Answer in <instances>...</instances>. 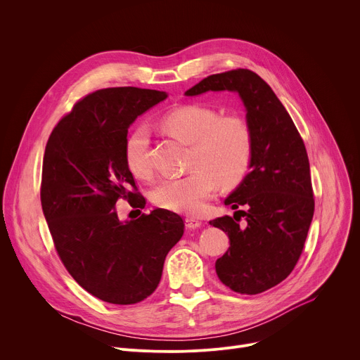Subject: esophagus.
I'll use <instances>...</instances> for the list:
<instances>
[{
	"mask_svg": "<svg viewBox=\"0 0 360 360\" xmlns=\"http://www.w3.org/2000/svg\"><path fill=\"white\" fill-rule=\"evenodd\" d=\"M185 225L188 229H196L202 225V222L199 219H195V218H186L185 219Z\"/></svg>",
	"mask_w": 360,
	"mask_h": 360,
	"instance_id": "34e87169",
	"label": "esophagus"
}]
</instances>
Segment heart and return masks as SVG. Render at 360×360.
<instances>
[{"instance_id":"heart-1","label":"heart","mask_w":360,"mask_h":360,"mask_svg":"<svg viewBox=\"0 0 360 360\" xmlns=\"http://www.w3.org/2000/svg\"><path fill=\"white\" fill-rule=\"evenodd\" d=\"M161 127L178 141L191 145L188 175L165 179L152 191L160 208L196 215L214 195L217 182L229 188L245 176L253 150V135L248 121L239 115H225L202 105H182L161 118ZM149 131L139 125L125 141V164L139 176L149 175L146 149Z\"/></svg>"}]
</instances>
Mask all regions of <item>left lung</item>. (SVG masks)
Masks as SVG:
<instances>
[{"label": "left lung", "mask_w": 360, "mask_h": 360, "mask_svg": "<svg viewBox=\"0 0 360 360\" xmlns=\"http://www.w3.org/2000/svg\"><path fill=\"white\" fill-rule=\"evenodd\" d=\"M207 91H236L253 135L252 169L225 199L232 210L246 208L235 212L245 217V225L231 217L210 221L231 240L215 264L217 274L233 292L262 293L290 275L314 218L307 152L290 115L258 74L243 68L214 74L185 95Z\"/></svg>", "instance_id": "1"}]
</instances>
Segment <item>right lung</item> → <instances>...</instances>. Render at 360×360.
<instances>
[{
	"instance_id": "right-lung-1",
	"label": "right lung",
	"mask_w": 360,
	"mask_h": 360,
	"mask_svg": "<svg viewBox=\"0 0 360 360\" xmlns=\"http://www.w3.org/2000/svg\"><path fill=\"white\" fill-rule=\"evenodd\" d=\"M167 94L135 86L104 88L81 98L51 132L42 161L41 205L57 253L70 275L95 297L134 304L157 289L184 221L167 210L122 223L125 198H145L125 164V141L138 115Z\"/></svg>"
}]
</instances>
